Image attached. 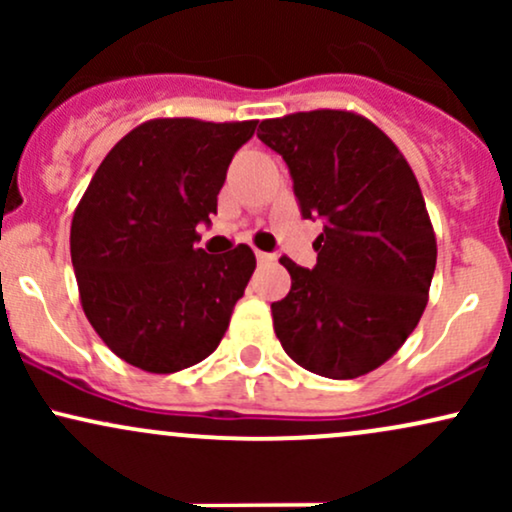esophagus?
Returning <instances> with one entry per match:
<instances>
[{
  "label": "esophagus",
  "mask_w": 512,
  "mask_h": 512,
  "mask_svg": "<svg viewBox=\"0 0 512 512\" xmlns=\"http://www.w3.org/2000/svg\"><path fill=\"white\" fill-rule=\"evenodd\" d=\"M255 257H257V262H262V264L274 262V255H269V252H262V250H257Z\"/></svg>",
  "instance_id": "1"
}]
</instances>
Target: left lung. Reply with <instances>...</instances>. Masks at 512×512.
Listing matches in <instances>:
<instances>
[{
  "mask_svg": "<svg viewBox=\"0 0 512 512\" xmlns=\"http://www.w3.org/2000/svg\"><path fill=\"white\" fill-rule=\"evenodd\" d=\"M284 156L305 219L322 216L317 264H281L291 291L272 303L274 332L298 366L351 380L383 366L419 325L436 272V233L414 170L395 142L351 110L262 120Z\"/></svg>",
  "mask_w": 512,
  "mask_h": 512,
  "instance_id": "8db88e82",
  "label": "left lung"
}]
</instances>
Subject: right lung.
I'll use <instances>...</instances> for the list:
<instances>
[{
	"label": "right lung",
	"mask_w": 512,
	"mask_h": 512,
	"mask_svg": "<svg viewBox=\"0 0 512 512\" xmlns=\"http://www.w3.org/2000/svg\"><path fill=\"white\" fill-rule=\"evenodd\" d=\"M257 120L156 117L103 158L72 219L81 308L105 346L146 373H175L214 354L243 298L255 252L197 248L216 214L228 163Z\"/></svg>",
	"instance_id": "obj_1"
}]
</instances>
